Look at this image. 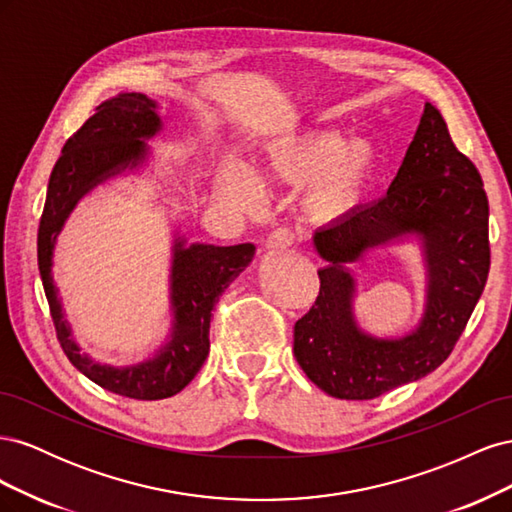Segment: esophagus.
<instances>
[{
	"label": "esophagus",
	"mask_w": 512,
	"mask_h": 512,
	"mask_svg": "<svg viewBox=\"0 0 512 512\" xmlns=\"http://www.w3.org/2000/svg\"><path fill=\"white\" fill-rule=\"evenodd\" d=\"M292 243H294L292 230L277 228V230L271 232L269 239H267V250H271V252H284V250H288Z\"/></svg>",
	"instance_id": "34e87169"
}]
</instances>
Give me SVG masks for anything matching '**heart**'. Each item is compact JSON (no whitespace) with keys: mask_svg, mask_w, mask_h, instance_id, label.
<instances>
[{"mask_svg":"<svg viewBox=\"0 0 512 512\" xmlns=\"http://www.w3.org/2000/svg\"><path fill=\"white\" fill-rule=\"evenodd\" d=\"M380 166V153L369 138L346 141L337 130H303L277 136L258 151L256 177L239 162H224L215 177V194L228 209L256 211L262 188H303L309 220H342L365 198Z\"/></svg>","mask_w":512,"mask_h":512,"instance_id":"obj_1","label":"heart"}]
</instances>
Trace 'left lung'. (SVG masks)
Wrapping results in <instances>:
<instances>
[{
  "label": "left lung",
  "mask_w": 512,
  "mask_h": 512,
  "mask_svg": "<svg viewBox=\"0 0 512 512\" xmlns=\"http://www.w3.org/2000/svg\"><path fill=\"white\" fill-rule=\"evenodd\" d=\"M412 240L426 269L424 314L404 336L367 334L353 316L351 267L371 251ZM312 243L327 265L318 269L316 303L294 324V356L318 389L337 399H374L446 361L489 275V200L436 106L425 102L386 196L318 228Z\"/></svg>",
  "instance_id": "left-lung-1"
}]
</instances>
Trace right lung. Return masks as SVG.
Here are the masks:
<instances>
[{
    "label": "right lung",
    "instance_id": "right-lung-1",
    "mask_svg": "<svg viewBox=\"0 0 512 512\" xmlns=\"http://www.w3.org/2000/svg\"><path fill=\"white\" fill-rule=\"evenodd\" d=\"M164 130L158 102L145 94H117L98 106L83 128L68 138L53 168L38 230V269L57 339L70 363L102 389L143 401L173 397L192 382L209 354L211 309L220 294L250 265L256 247L188 243L173 230L170 245V329L166 342L149 359L132 365H108L91 359L76 342L53 280V256L59 232L81 200L106 181L141 173L149 166L147 141Z\"/></svg>",
    "mask_w": 512,
    "mask_h": 512
}]
</instances>
